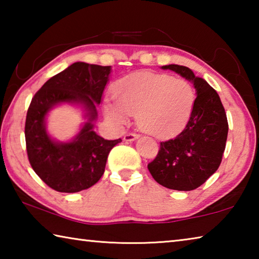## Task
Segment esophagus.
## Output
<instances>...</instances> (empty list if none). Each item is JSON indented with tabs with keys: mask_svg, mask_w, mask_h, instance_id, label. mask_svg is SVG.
I'll list each match as a JSON object with an SVG mask.
<instances>
[{
	"mask_svg": "<svg viewBox=\"0 0 259 259\" xmlns=\"http://www.w3.org/2000/svg\"><path fill=\"white\" fill-rule=\"evenodd\" d=\"M139 137V136L137 135V134H133V133H129V134H126L125 136H124V140L125 142H133V140H135V139H137Z\"/></svg>",
	"mask_w": 259,
	"mask_h": 259,
	"instance_id": "1",
	"label": "esophagus"
}]
</instances>
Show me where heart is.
<instances>
[{"mask_svg": "<svg viewBox=\"0 0 259 259\" xmlns=\"http://www.w3.org/2000/svg\"><path fill=\"white\" fill-rule=\"evenodd\" d=\"M113 100H106L105 116L114 125L128 123L137 114L145 133L168 138L185 128L195 103L194 88L184 78L169 74L140 72L122 78L114 88Z\"/></svg>", "mask_w": 259, "mask_h": 259, "instance_id": "obj_1", "label": "heart"}]
</instances>
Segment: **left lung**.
I'll list each match as a JSON object with an SVG mask.
<instances>
[{
    "instance_id": "obj_1",
    "label": "left lung",
    "mask_w": 259,
    "mask_h": 259,
    "mask_svg": "<svg viewBox=\"0 0 259 259\" xmlns=\"http://www.w3.org/2000/svg\"><path fill=\"white\" fill-rule=\"evenodd\" d=\"M193 83L196 98L190 120L181 134L160 143L147 165L153 178L170 190L192 191L216 172L225 151L229 123L218 94L203 78L181 65H165Z\"/></svg>"
}]
</instances>
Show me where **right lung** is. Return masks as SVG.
<instances>
[{
	"mask_svg": "<svg viewBox=\"0 0 259 259\" xmlns=\"http://www.w3.org/2000/svg\"><path fill=\"white\" fill-rule=\"evenodd\" d=\"M111 66L72 64L52 76L34 95L26 115L25 139L29 163L52 190L80 192L95 185L105 171L107 156L121 138L107 140L94 131L97 105L102 102ZM81 104L88 121L73 141L56 142L46 133V114L57 104Z\"/></svg>",
	"mask_w": 259,
	"mask_h": 259,
	"instance_id": "1",
	"label": "right lung"
}]
</instances>
